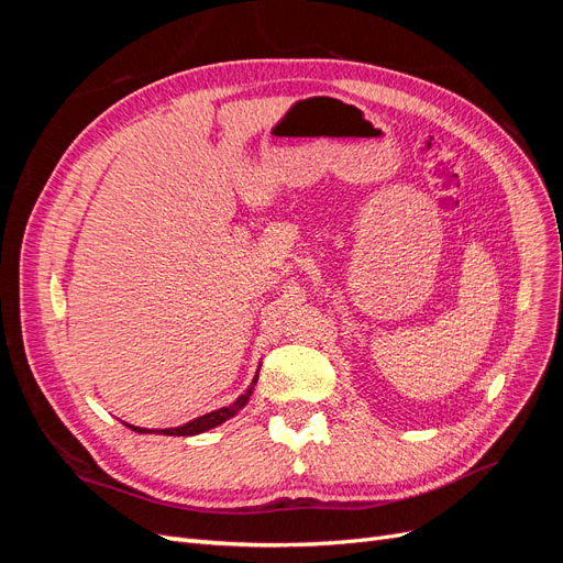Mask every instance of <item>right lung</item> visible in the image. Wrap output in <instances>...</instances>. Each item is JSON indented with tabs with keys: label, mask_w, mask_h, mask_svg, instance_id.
<instances>
[{
	"label": "right lung",
	"mask_w": 563,
	"mask_h": 563,
	"mask_svg": "<svg viewBox=\"0 0 563 563\" xmlns=\"http://www.w3.org/2000/svg\"><path fill=\"white\" fill-rule=\"evenodd\" d=\"M258 383V376L253 378V383H251V387L244 391V395H240L236 397V401H232L230 406H223V408H218V411H211V413H207V416H199V418H195V420H190V422H185V424H180V428H166V430H147V428H135V424H126V428H131L133 432H139V434H166V437H195V434H201V432H207V430H213V428H218V424H223L225 420H230L232 416H236L242 411V408L249 404V399H251V395H253V385Z\"/></svg>",
	"instance_id": "1"
}]
</instances>
